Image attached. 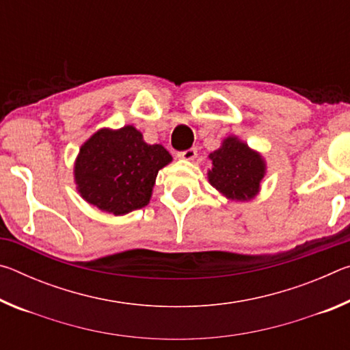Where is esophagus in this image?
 Instances as JSON below:
<instances>
[{"instance_id": "1", "label": "esophagus", "mask_w": 350, "mask_h": 350, "mask_svg": "<svg viewBox=\"0 0 350 350\" xmlns=\"http://www.w3.org/2000/svg\"><path fill=\"white\" fill-rule=\"evenodd\" d=\"M177 157L183 159V161H194V159L198 157V150L196 148H189V150L177 152Z\"/></svg>"}]
</instances>
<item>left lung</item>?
Returning a JSON list of instances; mask_svg holds the SVG:
<instances>
[{
	"instance_id": "1",
	"label": "left lung",
	"mask_w": 350,
	"mask_h": 350,
	"mask_svg": "<svg viewBox=\"0 0 350 350\" xmlns=\"http://www.w3.org/2000/svg\"><path fill=\"white\" fill-rule=\"evenodd\" d=\"M208 157V182L222 196L236 202H247L258 196L267 171L260 152L252 150L236 135H228Z\"/></svg>"
}]
</instances>
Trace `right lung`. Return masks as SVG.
<instances>
[{"instance_id": "right-lung-1", "label": "right lung", "mask_w": 350, "mask_h": 350, "mask_svg": "<svg viewBox=\"0 0 350 350\" xmlns=\"http://www.w3.org/2000/svg\"><path fill=\"white\" fill-rule=\"evenodd\" d=\"M173 157L150 145L133 125L102 128L81 145L74 163L77 191L88 204L114 216L150 204L157 173Z\"/></svg>"}]
</instances>
